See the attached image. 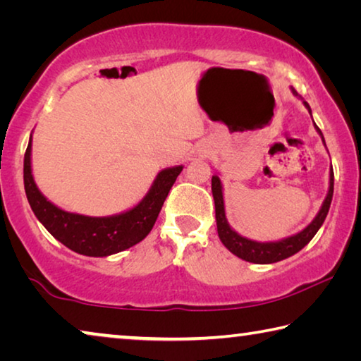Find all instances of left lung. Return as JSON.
Listing matches in <instances>:
<instances>
[{"label":"left lung","instance_id":"left-lung-1","mask_svg":"<svg viewBox=\"0 0 361 361\" xmlns=\"http://www.w3.org/2000/svg\"><path fill=\"white\" fill-rule=\"evenodd\" d=\"M293 95H296L298 99L302 100V97L299 95L295 89L291 87ZM304 106L307 108V111L312 118V109H310L309 103L302 100ZM314 121V119H312ZM314 127L319 135L322 137V142L325 145V138H323L322 130L317 127L314 122ZM326 146V145H325ZM333 189H334V173L333 167L329 169V186L326 197L323 200L319 213H317L315 218L310 221L302 231L296 232L290 237H285V239H280L276 242H258L247 239V237L240 235L235 229L231 228L228 223V218H226V209H224V192H223V183L219 180L218 175L212 176V194L213 200H215V218H216V229H218V237L219 240L223 242V245L229 250L232 255L239 256L240 259H245L248 262H255V264H272V262L282 261L290 258L299 250H302L307 243L314 239L317 231L322 228L323 221L328 215L329 205H331L333 200Z\"/></svg>","mask_w":361,"mask_h":361}]
</instances>
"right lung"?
<instances>
[{
	"instance_id": "right-lung-1",
	"label": "right lung",
	"mask_w": 361,
	"mask_h": 361,
	"mask_svg": "<svg viewBox=\"0 0 361 361\" xmlns=\"http://www.w3.org/2000/svg\"><path fill=\"white\" fill-rule=\"evenodd\" d=\"M32 142L33 132L23 157V185L35 216L65 247L94 258L124 252L142 242L154 226L170 188L183 170V166L162 169L145 197L129 210L109 216H87L60 209L39 191L32 170Z\"/></svg>"
}]
</instances>
